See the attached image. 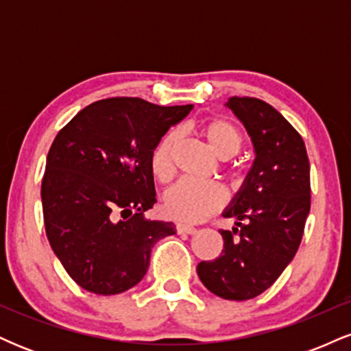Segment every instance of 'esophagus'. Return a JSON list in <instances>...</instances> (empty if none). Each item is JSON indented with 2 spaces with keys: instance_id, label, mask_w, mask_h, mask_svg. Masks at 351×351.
<instances>
[{
  "instance_id": "obj_1",
  "label": "esophagus",
  "mask_w": 351,
  "mask_h": 351,
  "mask_svg": "<svg viewBox=\"0 0 351 351\" xmlns=\"http://www.w3.org/2000/svg\"><path fill=\"white\" fill-rule=\"evenodd\" d=\"M176 232H178V234H195L196 228L189 226V224L178 223V224H176Z\"/></svg>"
}]
</instances>
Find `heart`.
Segmentation results:
<instances>
[{
  "label": "heart",
  "mask_w": 351,
  "mask_h": 351,
  "mask_svg": "<svg viewBox=\"0 0 351 351\" xmlns=\"http://www.w3.org/2000/svg\"><path fill=\"white\" fill-rule=\"evenodd\" d=\"M201 135L206 138L211 150L219 158L228 160L239 153L244 135L236 123L226 119H213L201 123ZM176 134L168 132L155 145L150 155V170L160 183H167L173 176V152ZM226 203V195L215 183H198L183 180L165 193L163 209L167 216L183 223H199L219 211Z\"/></svg>",
  "instance_id": "obj_1"
}]
</instances>
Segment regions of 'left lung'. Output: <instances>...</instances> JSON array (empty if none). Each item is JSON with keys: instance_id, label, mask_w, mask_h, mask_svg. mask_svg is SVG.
I'll use <instances>...</instances> for the list:
<instances>
[{"instance_id": "obj_1", "label": "left lung", "mask_w": 351, "mask_h": 351, "mask_svg": "<svg viewBox=\"0 0 351 351\" xmlns=\"http://www.w3.org/2000/svg\"><path fill=\"white\" fill-rule=\"evenodd\" d=\"M226 106L251 135L256 160L224 211L237 221L232 231H219L223 252L196 271L215 295L249 300L279 279L299 249L310 211V163L299 132L267 102L231 97Z\"/></svg>"}]
</instances>
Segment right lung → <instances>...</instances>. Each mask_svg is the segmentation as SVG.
<instances>
[{
    "instance_id": "add662e5",
    "label": "right lung",
    "mask_w": 351,
    "mask_h": 351,
    "mask_svg": "<svg viewBox=\"0 0 351 351\" xmlns=\"http://www.w3.org/2000/svg\"><path fill=\"white\" fill-rule=\"evenodd\" d=\"M193 106L110 97L79 112L52 142L43 176L44 226L75 284L99 295L143 279L153 245L175 224L145 219L156 203L150 155Z\"/></svg>"
}]
</instances>
